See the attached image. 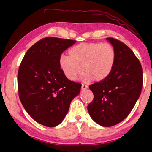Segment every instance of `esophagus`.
<instances>
[{
	"mask_svg": "<svg viewBox=\"0 0 152 152\" xmlns=\"http://www.w3.org/2000/svg\"><path fill=\"white\" fill-rule=\"evenodd\" d=\"M87 88H88V86L87 85H84V84H82V85H81V89L82 90H83V91L86 90Z\"/></svg>",
	"mask_w": 152,
	"mask_h": 152,
	"instance_id": "1",
	"label": "esophagus"
}]
</instances>
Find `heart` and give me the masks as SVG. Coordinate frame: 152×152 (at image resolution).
<instances>
[{
  "label": "heart",
  "instance_id": "1",
  "mask_svg": "<svg viewBox=\"0 0 152 152\" xmlns=\"http://www.w3.org/2000/svg\"><path fill=\"white\" fill-rule=\"evenodd\" d=\"M69 55L59 58L63 73L70 81H75L83 70L82 79L86 83L104 81L111 74L116 59L115 50L107 42L81 43L71 48Z\"/></svg>",
  "mask_w": 152,
  "mask_h": 152
}]
</instances>
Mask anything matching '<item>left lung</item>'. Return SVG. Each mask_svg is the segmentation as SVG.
Instances as JSON below:
<instances>
[{"label":"left lung","mask_w":152,"mask_h":152,"mask_svg":"<svg viewBox=\"0 0 152 152\" xmlns=\"http://www.w3.org/2000/svg\"><path fill=\"white\" fill-rule=\"evenodd\" d=\"M107 39L116 51L115 65L107 79L89 86L94 99L87 109L94 122L110 127L122 122L132 110L141 94L143 73L130 48L115 38Z\"/></svg>","instance_id":"obj_1"}]
</instances>
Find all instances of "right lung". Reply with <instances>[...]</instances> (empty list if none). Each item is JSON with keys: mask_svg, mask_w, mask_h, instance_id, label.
Wrapping results in <instances>:
<instances>
[{"mask_svg": "<svg viewBox=\"0 0 152 152\" xmlns=\"http://www.w3.org/2000/svg\"><path fill=\"white\" fill-rule=\"evenodd\" d=\"M75 40L47 37L34 44L24 56L18 73L19 98L39 124L55 127L64 119L81 85L71 81L59 67L61 53Z\"/></svg>", "mask_w": 152, "mask_h": 152, "instance_id": "1", "label": "right lung"}]
</instances>
